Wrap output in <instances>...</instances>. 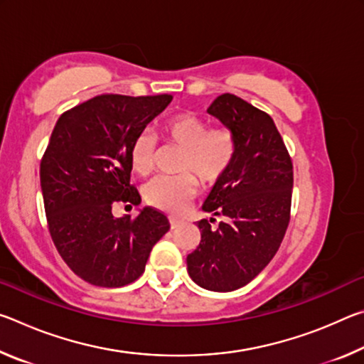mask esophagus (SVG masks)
<instances>
[{"instance_id": "1", "label": "esophagus", "mask_w": 364, "mask_h": 364, "mask_svg": "<svg viewBox=\"0 0 364 364\" xmlns=\"http://www.w3.org/2000/svg\"><path fill=\"white\" fill-rule=\"evenodd\" d=\"M168 220H170V228H171V230H175V228H178V226L183 223L180 218H175V217H170Z\"/></svg>"}]
</instances>
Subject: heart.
Wrapping results in <instances>:
<instances>
[{
    "label": "heart",
    "instance_id": "b5f03b06",
    "mask_svg": "<svg viewBox=\"0 0 364 364\" xmlns=\"http://www.w3.org/2000/svg\"><path fill=\"white\" fill-rule=\"evenodd\" d=\"M168 143L184 151L180 170L191 171L204 184L217 183L231 167L236 156V136L228 127L208 128L199 115L183 112L165 120L160 127ZM156 138L151 132H141L130 147L132 167L139 175H147L154 165ZM199 193V181L193 175L159 176L146 184L147 204L164 212L178 213Z\"/></svg>",
    "mask_w": 364,
    "mask_h": 364
}]
</instances>
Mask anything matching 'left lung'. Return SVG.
Masks as SVG:
<instances>
[{"instance_id":"obj_1","label":"left lung","mask_w":364,"mask_h":364,"mask_svg":"<svg viewBox=\"0 0 364 364\" xmlns=\"http://www.w3.org/2000/svg\"><path fill=\"white\" fill-rule=\"evenodd\" d=\"M207 112L236 136V156L215 183L202 210L200 244L186 258L196 284L231 292L255 278L276 255L284 237L294 171L273 119L234 95H221ZM215 216L225 220L212 227Z\"/></svg>"}]
</instances>
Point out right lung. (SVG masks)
<instances>
[{"instance_id": "add662e5", "label": "right lung", "mask_w": 364, "mask_h": 364, "mask_svg": "<svg viewBox=\"0 0 364 364\" xmlns=\"http://www.w3.org/2000/svg\"><path fill=\"white\" fill-rule=\"evenodd\" d=\"M170 95H101L59 117L40 165L49 232L83 281L122 287L138 279L154 245L170 230L152 207L115 218V202L141 204L130 184L136 134L171 102Z\"/></svg>"}]
</instances>
